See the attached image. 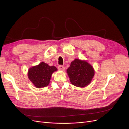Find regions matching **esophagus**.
<instances>
[{"label": "esophagus", "instance_id": "esophagus-1", "mask_svg": "<svg viewBox=\"0 0 129 129\" xmlns=\"http://www.w3.org/2000/svg\"><path fill=\"white\" fill-rule=\"evenodd\" d=\"M58 69L59 70H61V71H63L64 70V67L63 66H61V65H59L58 67Z\"/></svg>", "mask_w": 129, "mask_h": 129}]
</instances>
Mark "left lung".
<instances>
[{
  "label": "left lung",
  "instance_id": "8db88e82",
  "mask_svg": "<svg viewBox=\"0 0 129 129\" xmlns=\"http://www.w3.org/2000/svg\"><path fill=\"white\" fill-rule=\"evenodd\" d=\"M67 72L72 84L80 87L88 85L95 73L91 65L85 61L79 59H75L73 61Z\"/></svg>",
  "mask_w": 129,
  "mask_h": 129
}]
</instances>
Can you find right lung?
I'll list each match as a JSON object with an SVG mask.
<instances>
[{"mask_svg": "<svg viewBox=\"0 0 129 129\" xmlns=\"http://www.w3.org/2000/svg\"><path fill=\"white\" fill-rule=\"evenodd\" d=\"M57 70L56 67L49 66L44 62L38 66L30 68L28 71V77L37 88L47 86L50 82L52 73Z\"/></svg>", "mask_w": 129, "mask_h": 129, "instance_id": "right-lung-1", "label": "right lung"}]
</instances>
